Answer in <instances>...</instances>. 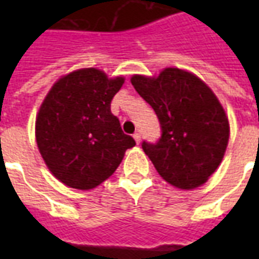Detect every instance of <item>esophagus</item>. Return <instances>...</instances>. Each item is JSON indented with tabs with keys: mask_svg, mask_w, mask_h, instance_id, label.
Masks as SVG:
<instances>
[{
	"mask_svg": "<svg viewBox=\"0 0 259 259\" xmlns=\"http://www.w3.org/2000/svg\"><path fill=\"white\" fill-rule=\"evenodd\" d=\"M133 137H135L136 143H137V144H140V141H141V135H140V133H135V135H133Z\"/></svg>",
	"mask_w": 259,
	"mask_h": 259,
	"instance_id": "obj_1",
	"label": "esophagus"
}]
</instances>
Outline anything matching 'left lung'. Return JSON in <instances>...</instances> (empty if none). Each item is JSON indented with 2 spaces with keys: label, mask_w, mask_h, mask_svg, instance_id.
I'll return each mask as SVG.
<instances>
[{
  "label": "left lung",
  "mask_w": 259,
  "mask_h": 259,
  "mask_svg": "<svg viewBox=\"0 0 259 259\" xmlns=\"http://www.w3.org/2000/svg\"><path fill=\"white\" fill-rule=\"evenodd\" d=\"M132 84L157 113L162 136L143 150L169 185L193 190L221 165L229 143L228 115L215 93L189 70L165 68L158 76L133 74Z\"/></svg>",
  "instance_id": "obj_1"
}]
</instances>
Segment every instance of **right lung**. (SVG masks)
Segmentation results:
<instances>
[{
	"instance_id": "add662e5",
	"label": "right lung",
	"mask_w": 259,
	"mask_h": 259,
	"mask_svg": "<svg viewBox=\"0 0 259 259\" xmlns=\"http://www.w3.org/2000/svg\"><path fill=\"white\" fill-rule=\"evenodd\" d=\"M123 76L83 68L61 76L36 116V143L50 172L65 186L91 190L116 170L136 146L111 112Z\"/></svg>"
}]
</instances>
